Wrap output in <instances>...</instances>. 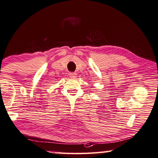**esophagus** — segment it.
Here are the masks:
<instances>
[{"label": "esophagus", "instance_id": "esophagus-1", "mask_svg": "<svg viewBox=\"0 0 158 158\" xmlns=\"http://www.w3.org/2000/svg\"><path fill=\"white\" fill-rule=\"evenodd\" d=\"M69 76L71 78H75V77H77V73H75V72H70L69 74Z\"/></svg>", "mask_w": 158, "mask_h": 158}]
</instances>
